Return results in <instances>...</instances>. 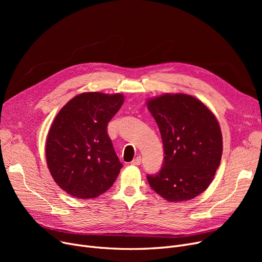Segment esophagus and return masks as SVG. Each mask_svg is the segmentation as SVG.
<instances>
[{
	"label": "esophagus",
	"mask_w": 262,
	"mask_h": 262,
	"mask_svg": "<svg viewBox=\"0 0 262 262\" xmlns=\"http://www.w3.org/2000/svg\"><path fill=\"white\" fill-rule=\"evenodd\" d=\"M140 163H141V157H140V156L135 158V159L130 162V164H133V166H139Z\"/></svg>",
	"instance_id": "obj_1"
}]
</instances>
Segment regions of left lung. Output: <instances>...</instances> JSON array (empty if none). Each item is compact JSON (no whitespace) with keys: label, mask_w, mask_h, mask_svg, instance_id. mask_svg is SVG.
<instances>
[{"label":"left lung","mask_w":262,"mask_h":262,"mask_svg":"<svg viewBox=\"0 0 262 262\" xmlns=\"http://www.w3.org/2000/svg\"><path fill=\"white\" fill-rule=\"evenodd\" d=\"M163 143L160 171L147 175L156 193L169 202L194 199L208 188L220 166L222 133L216 118L200 100L176 93L146 102Z\"/></svg>","instance_id":"left-lung-1"}]
</instances>
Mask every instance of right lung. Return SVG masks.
<instances>
[{"label": "right lung", "mask_w": 262, "mask_h": 262, "mask_svg": "<svg viewBox=\"0 0 262 262\" xmlns=\"http://www.w3.org/2000/svg\"><path fill=\"white\" fill-rule=\"evenodd\" d=\"M123 102L120 93H81L54 119L46 144L47 162L55 183L68 194L94 199L117 180L123 164L107 134V125Z\"/></svg>", "instance_id": "1"}]
</instances>
